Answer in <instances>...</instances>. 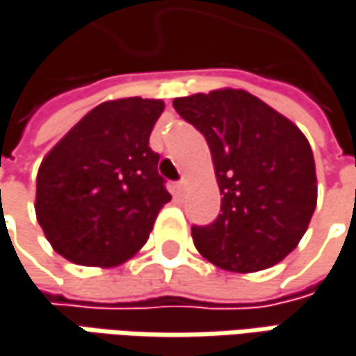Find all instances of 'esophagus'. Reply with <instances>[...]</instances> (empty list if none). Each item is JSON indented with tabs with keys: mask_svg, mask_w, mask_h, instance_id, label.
Instances as JSON below:
<instances>
[{
	"mask_svg": "<svg viewBox=\"0 0 356 356\" xmlns=\"http://www.w3.org/2000/svg\"><path fill=\"white\" fill-rule=\"evenodd\" d=\"M173 191H175V195H177V197H183V195H185V183H183V181L173 183Z\"/></svg>",
	"mask_w": 356,
	"mask_h": 356,
	"instance_id": "1",
	"label": "esophagus"
}]
</instances>
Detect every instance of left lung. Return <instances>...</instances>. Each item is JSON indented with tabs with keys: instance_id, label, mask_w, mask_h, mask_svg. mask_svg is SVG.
<instances>
[{
	"instance_id": "left-lung-1",
	"label": "left lung",
	"mask_w": 356,
	"mask_h": 356,
	"mask_svg": "<svg viewBox=\"0 0 356 356\" xmlns=\"http://www.w3.org/2000/svg\"><path fill=\"white\" fill-rule=\"evenodd\" d=\"M173 106L205 136L223 195L218 220L191 227L195 248L232 272H258L284 260L316 207L306 136L245 90L183 96Z\"/></svg>"
}]
</instances>
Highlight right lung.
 I'll return each instance as SVG.
<instances>
[{
	"label": "right lung",
	"instance_id": "obj_1",
	"mask_svg": "<svg viewBox=\"0 0 356 356\" xmlns=\"http://www.w3.org/2000/svg\"><path fill=\"white\" fill-rule=\"evenodd\" d=\"M165 104L102 102L42 161L35 216L54 250L82 266H116L149 240L171 201L149 136Z\"/></svg>",
	"mask_w": 356,
	"mask_h": 356
}]
</instances>
